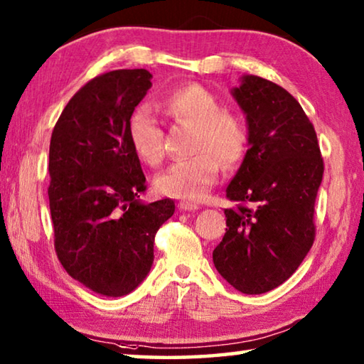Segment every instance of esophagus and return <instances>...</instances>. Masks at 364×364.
Here are the masks:
<instances>
[{
	"mask_svg": "<svg viewBox=\"0 0 364 364\" xmlns=\"http://www.w3.org/2000/svg\"><path fill=\"white\" fill-rule=\"evenodd\" d=\"M178 208H180V210H183V212H193V210H197V208H199V205L193 204V202L181 200V202H178Z\"/></svg>",
	"mask_w": 364,
	"mask_h": 364,
	"instance_id": "34e87169",
	"label": "esophagus"
}]
</instances>
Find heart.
<instances>
[{
  "instance_id": "b5f03b06",
  "label": "heart",
  "mask_w": 364,
  "mask_h": 364,
  "mask_svg": "<svg viewBox=\"0 0 364 364\" xmlns=\"http://www.w3.org/2000/svg\"><path fill=\"white\" fill-rule=\"evenodd\" d=\"M171 120L193 127L189 154L156 176L160 194L202 200L217 184L220 164L234 168L247 151V128L237 115L221 110L218 97L200 85L171 90L157 102ZM130 143L143 162L156 167L164 159V133L149 107H139L130 120Z\"/></svg>"
}]
</instances>
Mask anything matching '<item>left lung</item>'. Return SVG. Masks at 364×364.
<instances>
[{"label": "left lung", "instance_id": "obj_1", "mask_svg": "<svg viewBox=\"0 0 364 364\" xmlns=\"http://www.w3.org/2000/svg\"><path fill=\"white\" fill-rule=\"evenodd\" d=\"M244 110L249 149L226 188V232L213 250L218 273L242 294L291 278L315 241V200L324 164L316 132L284 88L244 75L231 91Z\"/></svg>", "mask_w": 364, "mask_h": 364}]
</instances>
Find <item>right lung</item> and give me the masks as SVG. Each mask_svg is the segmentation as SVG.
Segmentation results:
<instances>
[{
  "label": "right lung",
  "mask_w": 364,
  "mask_h": 364,
  "mask_svg": "<svg viewBox=\"0 0 364 364\" xmlns=\"http://www.w3.org/2000/svg\"><path fill=\"white\" fill-rule=\"evenodd\" d=\"M151 78L146 69H122L90 80L64 107L49 144L58 258L73 279L106 297L144 281L156 232L175 212L171 199L139 200L146 176L128 130Z\"/></svg>",
  "instance_id": "right-lung-1"
}]
</instances>
